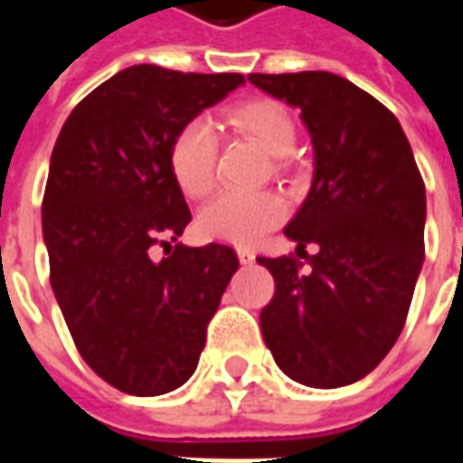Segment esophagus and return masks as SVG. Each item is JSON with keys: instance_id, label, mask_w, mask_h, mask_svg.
<instances>
[{"instance_id": "34e87169", "label": "esophagus", "mask_w": 463, "mask_h": 463, "mask_svg": "<svg viewBox=\"0 0 463 463\" xmlns=\"http://www.w3.org/2000/svg\"><path fill=\"white\" fill-rule=\"evenodd\" d=\"M238 260H241L242 265H250V262L255 260V252L248 250V248H238Z\"/></svg>"}]
</instances>
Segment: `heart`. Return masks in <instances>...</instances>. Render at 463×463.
<instances>
[{
  "label": "heart",
  "mask_w": 463,
  "mask_h": 463,
  "mask_svg": "<svg viewBox=\"0 0 463 463\" xmlns=\"http://www.w3.org/2000/svg\"><path fill=\"white\" fill-rule=\"evenodd\" d=\"M228 123L248 136L275 158H282L295 148L298 128L290 111L272 99H252L235 106ZM218 138L205 118H191L178 128L168 148V168L175 185L188 198H203L215 185ZM288 215V205L278 193L222 191L198 213V231L211 241L252 245L278 228Z\"/></svg>",
  "instance_id": "1"
}]
</instances>
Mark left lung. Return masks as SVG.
I'll use <instances>...</instances> for the list:
<instances>
[{"label":"left lung","mask_w":463,"mask_h":463,"mask_svg":"<svg viewBox=\"0 0 463 463\" xmlns=\"http://www.w3.org/2000/svg\"><path fill=\"white\" fill-rule=\"evenodd\" d=\"M302 111L315 181L285 235L295 252L265 258L275 295L260 327L278 367L300 384L345 387L377 367L404 330L424 262L427 195L397 116L327 71L250 74ZM315 244V256L304 250Z\"/></svg>","instance_id":"left-lung-1"}]
</instances>
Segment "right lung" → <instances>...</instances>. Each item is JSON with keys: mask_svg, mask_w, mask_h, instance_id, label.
I'll return each instance as SVG.
<instances>
[{"mask_svg": "<svg viewBox=\"0 0 463 463\" xmlns=\"http://www.w3.org/2000/svg\"><path fill=\"white\" fill-rule=\"evenodd\" d=\"M242 74L123 69L79 101L52 151L42 203L49 280L79 354L111 387L156 397L188 382L238 255L228 245H156L191 222L168 168L183 123Z\"/></svg>", "mask_w": 463, "mask_h": 463, "instance_id": "add662e5", "label": "right lung"}]
</instances>
